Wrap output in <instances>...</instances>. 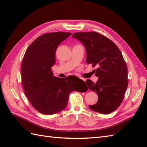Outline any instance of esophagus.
I'll list each match as a JSON object with an SVG mask.
<instances>
[{
    "mask_svg": "<svg viewBox=\"0 0 147 147\" xmlns=\"http://www.w3.org/2000/svg\"><path fill=\"white\" fill-rule=\"evenodd\" d=\"M80 78V79H82V80H83V81H85V82L86 81V80H85V78Z\"/></svg>",
    "mask_w": 147,
    "mask_h": 147,
    "instance_id": "esophagus-1",
    "label": "esophagus"
}]
</instances>
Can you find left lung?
<instances>
[{"label":"left lung","mask_w":147,"mask_h":147,"mask_svg":"<svg viewBox=\"0 0 147 147\" xmlns=\"http://www.w3.org/2000/svg\"><path fill=\"white\" fill-rule=\"evenodd\" d=\"M85 45L87 64L96 65V83L86 81L88 88L98 96L97 102L89 105L92 111L107 114L114 111L123 102L128 85L127 67L120 50L115 43L97 32H79L73 35Z\"/></svg>","instance_id":"1"}]
</instances>
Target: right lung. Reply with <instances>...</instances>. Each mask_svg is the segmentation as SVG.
Segmentation results:
<instances>
[{"label": "right lung", "instance_id": "1", "mask_svg": "<svg viewBox=\"0 0 147 147\" xmlns=\"http://www.w3.org/2000/svg\"><path fill=\"white\" fill-rule=\"evenodd\" d=\"M71 35L67 32L43 34L28 47L21 62V77L24 93L31 104L43 114H54L65 108L69 93L82 90L85 82L76 76L55 77L52 67L55 63L58 45Z\"/></svg>", "mask_w": 147, "mask_h": 147}]
</instances>
